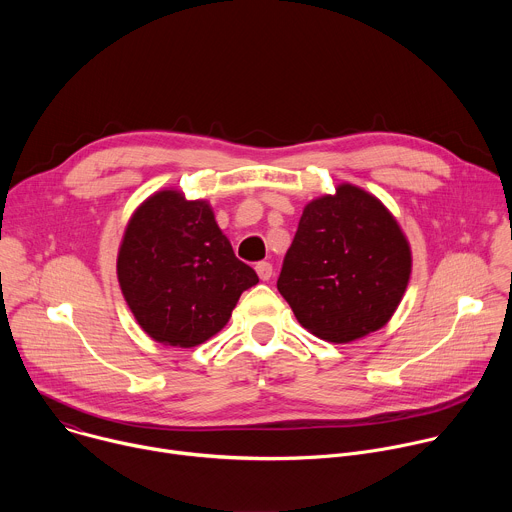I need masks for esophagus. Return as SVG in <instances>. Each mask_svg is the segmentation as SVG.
I'll use <instances>...</instances> for the list:
<instances>
[{"instance_id": "obj_1", "label": "esophagus", "mask_w": 512, "mask_h": 512, "mask_svg": "<svg viewBox=\"0 0 512 512\" xmlns=\"http://www.w3.org/2000/svg\"><path fill=\"white\" fill-rule=\"evenodd\" d=\"M255 271H257V275H259L261 281H267V279H271V275H273V267H271V263H267V261H259V263L255 265Z\"/></svg>"}]
</instances>
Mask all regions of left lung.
Segmentation results:
<instances>
[{
	"label": "left lung",
	"instance_id": "1",
	"mask_svg": "<svg viewBox=\"0 0 512 512\" xmlns=\"http://www.w3.org/2000/svg\"><path fill=\"white\" fill-rule=\"evenodd\" d=\"M411 261L409 241L391 210L344 182L306 204L277 289L306 330L344 344L391 320Z\"/></svg>",
	"mask_w": 512,
	"mask_h": 512
}]
</instances>
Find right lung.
I'll return each instance as SVG.
<instances>
[{
    "instance_id": "right-lung-1",
    "label": "right lung",
    "mask_w": 512,
    "mask_h": 512,
    "mask_svg": "<svg viewBox=\"0 0 512 512\" xmlns=\"http://www.w3.org/2000/svg\"><path fill=\"white\" fill-rule=\"evenodd\" d=\"M121 294L141 330L192 348L221 332L257 273L235 257L206 200L166 188L131 214L117 253Z\"/></svg>"
}]
</instances>
